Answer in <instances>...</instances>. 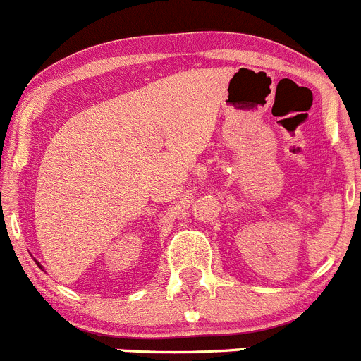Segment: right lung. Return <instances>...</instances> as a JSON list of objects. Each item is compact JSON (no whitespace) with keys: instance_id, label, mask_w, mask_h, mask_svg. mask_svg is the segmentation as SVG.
I'll return each mask as SVG.
<instances>
[{"instance_id":"add662e5","label":"right lung","mask_w":361,"mask_h":361,"mask_svg":"<svg viewBox=\"0 0 361 361\" xmlns=\"http://www.w3.org/2000/svg\"><path fill=\"white\" fill-rule=\"evenodd\" d=\"M35 262H37V259H35ZM37 265H38V267H40V269H42V270H44V267H42V265H40V263H38V262H37Z\"/></svg>"}]
</instances>
